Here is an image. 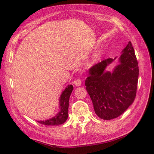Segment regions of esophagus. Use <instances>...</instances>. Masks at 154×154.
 I'll use <instances>...</instances> for the list:
<instances>
[{"mask_svg":"<svg viewBox=\"0 0 154 154\" xmlns=\"http://www.w3.org/2000/svg\"><path fill=\"white\" fill-rule=\"evenodd\" d=\"M81 83H82V81L80 79H77V80H76L74 82V84L76 87H80L81 85Z\"/></svg>","mask_w":154,"mask_h":154,"instance_id":"obj_1","label":"esophagus"}]
</instances>
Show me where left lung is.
Masks as SVG:
<instances>
[{
	"label": "left lung",
	"mask_w": 154,
	"mask_h": 154,
	"mask_svg": "<svg viewBox=\"0 0 154 154\" xmlns=\"http://www.w3.org/2000/svg\"><path fill=\"white\" fill-rule=\"evenodd\" d=\"M122 53L118 63L112 71L106 69L117 57L105 59L88 71L85 88L95 113L102 119L119 117L132 104L136 97L139 67L130 42Z\"/></svg>",
	"instance_id": "left-lung-1"
}]
</instances>
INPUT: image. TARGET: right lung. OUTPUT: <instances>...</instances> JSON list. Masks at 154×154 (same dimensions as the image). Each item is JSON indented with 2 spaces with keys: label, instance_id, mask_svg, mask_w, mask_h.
Returning a JSON list of instances; mask_svg holds the SVG:
<instances>
[{
  "label": "right lung",
  "instance_id": "1",
  "mask_svg": "<svg viewBox=\"0 0 154 154\" xmlns=\"http://www.w3.org/2000/svg\"><path fill=\"white\" fill-rule=\"evenodd\" d=\"M73 86L68 85L65 90L62 92L59 99V109L58 112L53 117L46 120H38L37 122L44 125L55 126L62 125L66 122L68 118V109H69V101L72 91Z\"/></svg>",
  "mask_w": 154,
  "mask_h": 154
}]
</instances>
